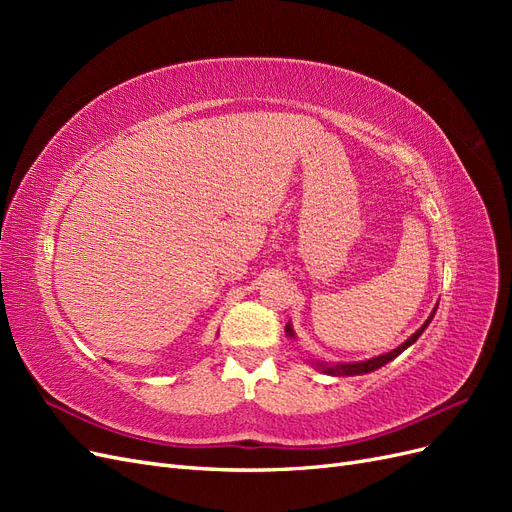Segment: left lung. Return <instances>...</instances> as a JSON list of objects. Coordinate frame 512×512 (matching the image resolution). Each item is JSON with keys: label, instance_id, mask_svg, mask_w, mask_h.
Wrapping results in <instances>:
<instances>
[{"label": "left lung", "instance_id": "obj_1", "mask_svg": "<svg viewBox=\"0 0 512 512\" xmlns=\"http://www.w3.org/2000/svg\"><path fill=\"white\" fill-rule=\"evenodd\" d=\"M436 309H438V305L433 307V312L429 314V318L421 324V329L418 331H414L404 344L401 346H397L395 350H391V352H386V354H378V356H374V359H367V361H356V363H324V361H312L309 359V363H312L318 371H322V374H329V376H363V374H369V371H376V369H380L382 365H386V363H391L393 359H397V356L404 352L406 348H410L418 337L423 335V331L429 327V322L433 320V316H436ZM286 335L290 337V339H297V333H294V329H292V322H288L286 324Z\"/></svg>", "mask_w": 512, "mask_h": 512}]
</instances>
